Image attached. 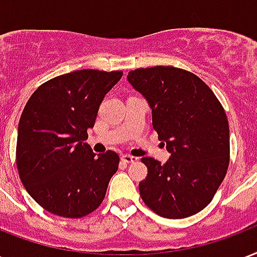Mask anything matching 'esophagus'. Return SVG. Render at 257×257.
<instances>
[{
    "instance_id": "34e87169",
    "label": "esophagus",
    "mask_w": 257,
    "mask_h": 257,
    "mask_svg": "<svg viewBox=\"0 0 257 257\" xmlns=\"http://www.w3.org/2000/svg\"><path fill=\"white\" fill-rule=\"evenodd\" d=\"M121 160H122L125 164H129V163H135V162H137L139 159L135 158V156H131V155H122Z\"/></svg>"
}]
</instances>
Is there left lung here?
<instances>
[{
	"label": "left lung",
	"mask_w": 257,
	"mask_h": 257,
	"mask_svg": "<svg viewBox=\"0 0 257 257\" xmlns=\"http://www.w3.org/2000/svg\"><path fill=\"white\" fill-rule=\"evenodd\" d=\"M126 79L147 99L154 129L171 154L164 164L142 159L148 168L139 185L143 201L164 218L197 214L210 203L228 170L224 107L202 79L182 68H137Z\"/></svg>",
	"instance_id": "obj_1"
}]
</instances>
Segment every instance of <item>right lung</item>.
Returning a JSON list of instances; mask_svg holds the SVG:
<instances>
[{
  "mask_svg": "<svg viewBox=\"0 0 257 257\" xmlns=\"http://www.w3.org/2000/svg\"><path fill=\"white\" fill-rule=\"evenodd\" d=\"M122 71L79 70L43 83L25 105L17 131L16 163L23 185L42 207L81 218L105 198L120 158L95 155L87 140L98 109Z\"/></svg>",
  "mask_w": 257,
  "mask_h": 257,
  "instance_id": "add662e5",
  "label": "right lung"
}]
</instances>
